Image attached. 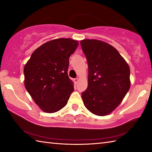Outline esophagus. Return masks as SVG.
<instances>
[{
  "label": "esophagus",
  "instance_id": "esophagus-1",
  "mask_svg": "<svg viewBox=\"0 0 152 152\" xmlns=\"http://www.w3.org/2000/svg\"><path fill=\"white\" fill-rule=\"evenodd\" d=\"M78 81H79V79L78 78H74V83H75L76 84H78Z\"/></svg>",
  "mask_w": 152,
  "mask_h": 152
}]
</instances>
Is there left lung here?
I'll return each mask as SVG.
<instances>
[{"mask_svg": "<svg viewBox=\"0 0 152 152\" xmlns=\"http://www.w3.org/2000/svg\"><path fill=\"white\" fill-rule=\"evenodd\" d=\"M88 67V87L82 93L84 104L98 116L110 114L130 88V68L116 49L96 39L80 41Z\"/></svg>", "mask_w": 152, "mask_h": 152, "instance_id": "8db88e82", "label": "left lung"}]
</instances>
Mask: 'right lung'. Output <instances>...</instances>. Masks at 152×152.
Listing matches in <instances>:
<instances>
[{"instance_id": "add662e5", "label": "right lung", "mask_w": 152, "mask_h": 152, "mask_svg": "<svg viewBox=\"0 0 152 152\" xmlns=\"http://www.w3.org/2000/svg\"><path fill=\"white\" fill-rule=\"evenodd\" d=\"M78 45L70 38L50 41L36 49L25 64V88L43 111L56 113L68 102L74 91L68 75L69 58Z\"/></svg>"}]
</instances>
